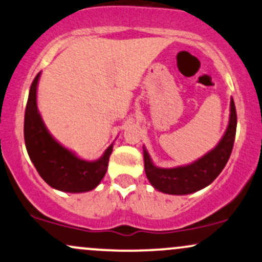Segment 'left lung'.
Returning <instances> with one entry per match:
<instances>
[{"label":"left lung","mask_w":262,"mask_h":262,"mask_svg":"<svg viewBox=\"0 0 262 262\" xmlns=\"http://www.w3.org/2000/svg\"><path fill=\"white\" fill-rule=\"evenodd\" d=\"M236 110L230 101V121L223 139L208 154L187 166L159 169L144 150V166L148 180L156 189L169 194H188L202 189L217 179L229 160L236 133Z\"/></svg>","instance_id":"left-lung-1"}]
</instances>
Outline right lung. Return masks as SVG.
I'll return each mask as SVG.
<instances>
[{
    "mask_svg": "<svg viewBox=\"0 0 262 262\" xmlns=\"http://www.w3.org/2000/svg\"><path fill=\"white\" fill-rule=\"evenodd\" d=\"M39 73L29 90L25 113V141L29 158L41 179L53 188L65 192L91 191L106 175L113 145L97 161H85L53 139L37 110Z\"/></svg>",
    "mask_w": 262,
    "mask_h": 262,
    "instance_id": "obj_1",
    "label": "right lung"
}]
</instances>
